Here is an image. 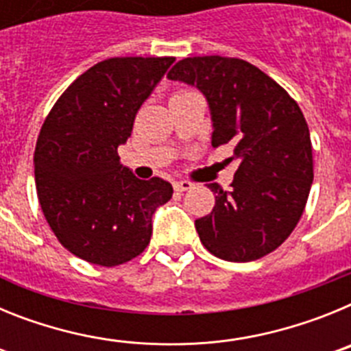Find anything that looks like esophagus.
Listing matches in <instances>:
<instances>
[{
	"instance_id": "1",
	"label": "esophagus",
	"mask_w": 351,
	"mask_h": 351,
	"mask_svg": "<svg viewBox=\"0 0 351 351\" xmlns=\"http://www.w3.org/2000/svg\"><path fill=\"white\" fill-rule=\"evenodd\" d=\"M193 188V184H191L190 181H178V182H173V190L176 191H188Z\"/></svg>"
}]
</instances>
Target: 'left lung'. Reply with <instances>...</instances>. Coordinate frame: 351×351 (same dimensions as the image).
<instances>
[{"label":"left lung","mask_w":351,"mask_h":351,"mask_svg":"<svg viewBox=\"0 0 351 351\" xmlns=\"http://www.w3.org/2000/svg\"><path fill=\"white\" fill-rule=\"evenodd\" d=\"M167 77L206 96L210 144L234 147L232 190L207 184L216 206L195 219L198 237L228 262L269 255L293 232L311 190L313 149L302 110L267 73L237 58H186Z\"/></svg>","instance_id":"1"}]
</instances>
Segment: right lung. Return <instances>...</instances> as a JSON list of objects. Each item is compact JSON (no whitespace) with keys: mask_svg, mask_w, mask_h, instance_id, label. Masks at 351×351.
Returning a JSON list of instances; mask_svg holds the SVG:
<instances>
[{"mask_svg":"<svg viewBox=\"0 0 351 351\" xmlns=\"http://www.w3.org/2000/svg\"><path fill=\"white\" fill-rule=\"evenodd\" d=\"M176 58H110L68 86L43 121L35 181L43 216L70 253L114 267L147 247L156 209L172 198L161 178H135L117 147Z\"/></svg>","mask_w":351,"mask_h":351,"instance_id":"add662e5","label":"right lung"}]
</instances>
